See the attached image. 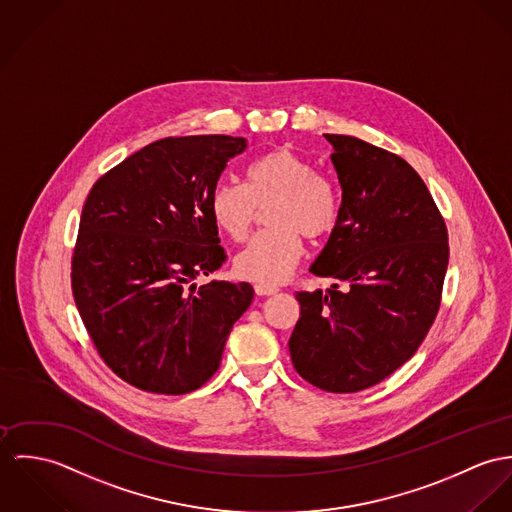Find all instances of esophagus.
Listing matches in <instances>:
<instances>
[{"instance_id": "obj_1", "label": "esophagus", "mask_w": 512, "mask_h": 512, "mask_svg": "<svg viewBox=\"0 0 512 512\" xmlns=\"http://www.w3.org/2000/svg\"><path fill=\"white\" fill-rule=\"evenodd\" d=\"M255 292H257L259 296H271V294H277L279 288L273 286V284L257 283L255 284Z\"/></svg>"}]
</instances>
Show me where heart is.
<instances>
[{"label":"heart","instance_id":"heart-1","mask_svg":"<svg viewBox=\"0 0 512 512\" xmlns=\"http://www.w3.org/2000/svg\"><path fill=\"white\" fill-rule=\"evenodd\" d=\"M267 211L269 231L235 259V273L255 283H281L300 263L306 239L328 237L340 222L334 182L298 153L277 147L245 169V184L222 180L210 192V214L229 239L241 243Z\"/></svg>","mask_w":512,"mask_h":512}]
</instances>
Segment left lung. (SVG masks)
Instances as JSON below:
<instances>
[{
  "label": "left lung",
  "instance_id": "1",
  "mask_svg": "<svg viewBox=\"0 0 512 512\" xmlns=\"http://www.w3.org/2000/svg\"><path fill=\"white\" fill-rule=\"evenodd\" d=\"M340 222L310 267L334 279L298 292L288 341L296 373L328 393L369 389L406 363L432 328L450 259L448 228L420 174L395 153L326 135Z\"/></svg>",
  "mask_w": 512,
  "mask_h": 512
}]
</instances>
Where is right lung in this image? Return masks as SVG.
Wrapping results in <instances>:
<instances>
[{
  "instance_id": "obj_1",
  "label": "right lung",
  "mask_w": 512,
  "mask_h": 512,
  "mask_svg": "<svg viewBox=\"0 0 512 512\" xmlns=\"http://www.w3.org/2000/svg\"><path fill=\"white\" fill-rule=\"evenodd\" d=\"M243 137H165L102 174L82 208L72 294L102 361L135 389L186 395L218 371L249 283H194L228 255L210 192Z\"/></svg>"
}]
</instances>
